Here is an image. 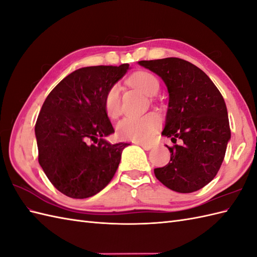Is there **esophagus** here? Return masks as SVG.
<instances>
[{
  "instance_id": "34e87169",
  "label": "esophagus",
  "mask_w": 257,
  "mask_h": 257,
  "mask_svg": "<svg viewBox=\"0 0 257 257\" xmlns=\"http://www.w3.org/2000/svg\"><path fill=\"white\" fill-rule=\"evenodd\" d=\"M139 145H140L143 149H145V150H147V151L151 150V149L153 148L152 145H148V143H139Z\"/></svg>"
}]
</instances>
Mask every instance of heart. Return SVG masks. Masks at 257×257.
<instances>
[{
    "mask_svg": "<svg viewBox=\"0 0 257 257\" xmlns=\"http://www.w3.org/2000/svg\"><path fill=\"white\" fill-rule=\"evenodd\" d=\"M129 84L148 96L156 95L160 88L157 76L145 71L131 75ZM104 109L107 116L110 118H116L121 114L120 88L117 84L112 85L107 91L104 97ZM159 127L160 119L156 115H147L141 118L127 117L118 122L116 135L121 140L145 142L156 135Z\"/></svg>",
    "mask_w": 257,
    "mask_h": 257,
    "instance_id": "1",
    "label": "heart"
}]
</instances>
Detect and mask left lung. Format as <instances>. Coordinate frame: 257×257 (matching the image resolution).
Returning <instances> with one entry per match:
<instances>
[{
    "label": "left lung",
    "mask_w": 257,
    "mask_h": 257,
    "mask_svg": "<svg viewBox=\"0 0 257 257\" xmlns=\"http://www.w3.org/2000/svg\"><path fill=\"white\" fill-rule=\"evenodd\" d=\"M139 64L158 74L170 95L162 135L175 145L168 147L169 164L154 169V174L174 192H196L217 175L231 138L222 95L204 71L183 59L142 60ZM177 139L183 142L181 146Z\"/></svg>",
    "instance_id": "8db88e82"
}]
</instances>
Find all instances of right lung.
<instances>
[{"label":"right lung","mask_w":257,"mask_h":257,"mask_svg":"<svg viewBox=\"0 0 257 257\" xmlns=\"http://www.w3.org/2000/svg\"><path fill=\"white\" fill-rule=\"evenodd\" d=\"M128 69L123 63L75 70L44 101L35 124L38 162L65 196H94L115 175L128 143L111 145L103 139L114 133L104 97Z\"/></svg>","instance_id":"1"}]
</instances>
